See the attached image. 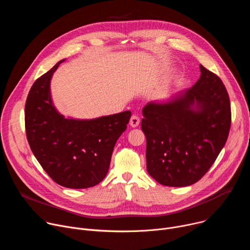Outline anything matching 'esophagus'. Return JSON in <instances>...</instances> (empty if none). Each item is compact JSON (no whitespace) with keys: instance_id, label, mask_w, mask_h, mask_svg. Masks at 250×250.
Instances as JSON below:
<instances>
[{"instance_id":"esophagus-1","label":"esophagus","mask_w":250,"mask_h":250,"mask_svg":"<svg viewBox=\"0 0 250 250\" xmlns=\"http://www.w3.org/2000/svg\"><path fill=\"white\" fill-rule=\"evenodd\" d=\"M129 125L132 127H136L139 125V118L135 115H132L130 118V121H129Z\"/></svg>"}]
</instances>
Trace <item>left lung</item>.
<instances>
[{
    "mask_svg": "<svg viewBox=\"0 0 250 250\" xmlns=\"http://www.w3.org/2000/svg\"><path fill=\"white\" fill-rule=\"evenodd\" d=\"M201 77L181 97L167 104L149 103L142 114L146 137V168L164 185L198 182L225 146L231 124L228 91L203 65Z\"/></svg>",
    "mask_w": 250,
    "mask_h": 250,
    "instance_id": "1",
    "label": "left lung"
}]
</instances>
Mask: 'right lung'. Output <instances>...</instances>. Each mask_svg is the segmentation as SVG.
Returning <instances> with one entry per match:
<instances>
[{
  "mask_svg": "<svg viewBox=\"0 0 250 250\" xmlns=\"http://www.w3.org/2000/svg\"><path fill=\"white\" fill-rule=\"evenodd\" d=\"M63 61L31 86L24 108L25 132L32 153L54 182L84 189L99 184L108 173L115 145L126 129L131 113L90 121L59 115L51 102L49 83Z\"/></svg>",
  "mask_w": 250,
  "mask_h": 250,
  "instance_id": "obj_1",
  "label": "right lung"
}]
</instances>
